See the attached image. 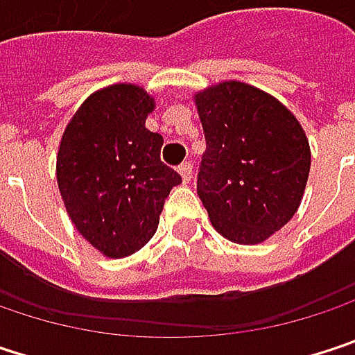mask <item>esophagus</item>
Instances as JSON below:
<instances>
[{
	"label": "esophagus",
	"instance_id": "1",
	"mask_svg": "<svg viewBox=\"0 0 355 355\" xmlns=\"http://www.w3.org/2000/svg\"><path fill=\"white\" fill-rule=\"evenodd\" d=\"M178 173H180V177L184 182H189L191 178H193V164L191 162H182L180 166H178Z\"/></svg>",
	"mask_w": 355,
	"mask_h": 355
}]
</instances>
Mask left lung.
<instances>
[{"label":"left lung","mask_w":355,"mask_h":355,"mask_svg":"<svg viewBox=\"0 0 355 355\" xmlns=\"http://www.w3.org/2000/svg\"><path fill=\"white\" fill-rule=\"evenodd\" d=\"M205 133L197 195L214 228L239 245H257L296 214L311 171L298 119L273 96L224 82L195 96Z\"/></svg>","instance_id":"left-lung-1"}]
</instances>
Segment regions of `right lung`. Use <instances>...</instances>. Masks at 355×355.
<instances>
[{
  "label": "right lung",
  "instance_id": "add662e5",
  "mask_svg": "<svg viewBox=\"0 0 355 355\" xmlns=\"http://www.w3.org/2000/svg\"><path fill=\"white\" fill-rule=\"evenodd\" d=\"M150 94L131 84L94 92L73 114L57 154V182L78 232L119 259L156 232L180 175L160 160L162 135L146 129Z\"/></svg>",
  "mask_w": 355,
  "mask_h": 355
}]
</instances>
